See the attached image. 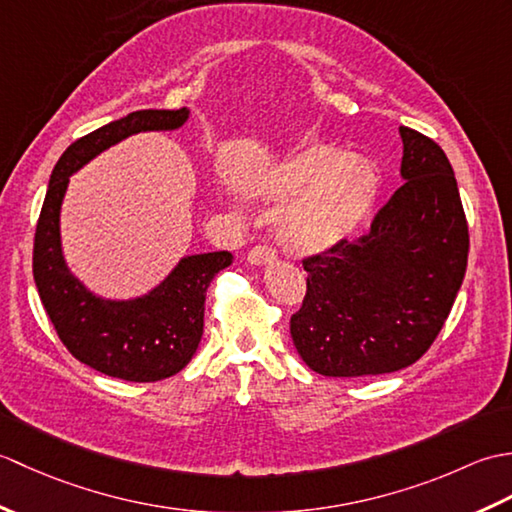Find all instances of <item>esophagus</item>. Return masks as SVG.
Segmentation results:
<instances>
[{"instance_id":"34e87169","label":"esophagus","mask_w":512,"mask_h":512,"mask_svg":"<svg viewBox=\"0 0 512 512\" xmlns=\"http://www.w3.org/2000/svg\"><path fill=\"white\" fill-rule=\"evenodd\" d=\"M275 259H277L275 250L268 248V246H255V248H250L248 255H246V262H248L250 266H268V264H273Z\"/></svg>"}]
</instances>
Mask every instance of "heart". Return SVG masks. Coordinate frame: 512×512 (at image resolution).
I'll return each mask as SVG.
<instances>
[{"instance_id":"obj_1","label":"heart","mask_w":512,"mask_h":512,"mask_svg":"<svg viewBox=\"0 0 512 512\" xmlns=\"http://www.w3.org/2000/svg\"><path fill=\"white\" fill-rule=\"evenodd\" d=\"M376 195L372 162L330 147H312L292 158L262 191L268 204L286 206L277 237L297 255H321L345 242L372 211Z\"/></svg>"}]
</instances>
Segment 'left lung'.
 <instances>
[{
  "mask_svg": "<svg viewBox=\"0 0 512 512\" xmlns=\"http://www.w3.org/2000/svg\"><path fill=\"white\" fill-rule=\"evenodd\" d=\"M405 184L378 211L372 231L303 262L308 292L290 336L312 372L378 376L429 350L458 297L469 226L447 154L400 127Z\"/></svg>",
  "mask_w": 512,
  "mask_h": 512,
  "instance_id": "left-lung-1",
  "label": "left lung"
}]
</instances>
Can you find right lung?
<instances>
[{
	"label": "right lung",
	"mask_w": 512,
	"mask_h": 512,
	"mask_svg": "<svg viewBox=\"0 0 512 512\" xmlns=\"http://www.w3.org/2000/svg\"><path fill=\"white\" fill-rule=\"evenodd\" d=\"M189 110H138L83 136L52 169L35 233L32 275L43 308L76 361L129 383H154L187 367L204 332V301L213 277L233 264L228 250L184 255L149 292L132 299L96 295L63 255L61 204L70 176L105 149L143 132H176Z\"/></svg>",
	"instance_id": "obj_1"
}]
</instances>
